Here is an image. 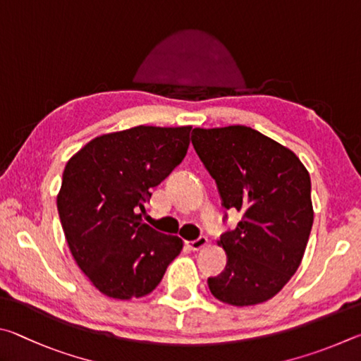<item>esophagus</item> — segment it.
<instances>
[{
  "label": "esophagus",
  "mask_w": 361,
  "mask_h": 361,
  "mask_svg": "<svg viewBox=\"0 0 361 361\" xmlns=\"http://www.w3.org/2000/svg\"><path fill=\"white\" fill-rule=\"evenodd\" d=\"M188 247H190L192 250H200L203 249L207 245V238L206 236H200L198 239H195V241H188Z\"/></svg>",
  "instance_id": "esophagus-1"
}]
</instances>
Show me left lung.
Listing matches in <instances>:
<instances>
[{
	"label": "left lung",
	"instance_id": "1",
	"mask_svg": "<svg viewBox=\"0 0 361 361\" xmlns=\"http://www.w3.org/2000/svg\"><path fill=\"white\" fill-rule=\"evenodd\" d=\"M192 144L222 204L243 212L236 228L217 241L228 262L207 286L226 305H260L301 264L314 222L311 177L292 150L250 126L195 128Z\"/></svg>",
	"mask_w": 361,
	"mask_h": 361
}]
</instances>
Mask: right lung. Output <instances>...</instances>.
Masks as SVG:
<instances>
[{"label":"right lung","instance_id":"1","mask_svg":"<svg viewBox=\"0 0 361 361\" xmlns=\"http://www.w3.org/2000/svg\"><path fill=\"white\" fill-rule=\"evenodd\" d=\"M192 126L107 133L69 158L56 195L60 222L78 267L101 293L141 298L163 279L184 241L142 222L150 188L166 179L190 144Z\"/></svg>","mask_w":361,"mask_h":361}]
</instances>
